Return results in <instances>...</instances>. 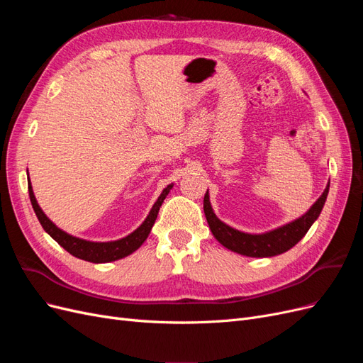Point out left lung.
Segmentation results:
<instances>
[{"mask_svg": "<svg viewBox=\"0 0 363 363\" xmlns=\"http://www.w3.org/2000/svg\"><path fill=\"white\" fill-rule=\"evenodd\" d=\"M328 188H330V183H327V188L324 189L323 195L312 204V207L303 216L296 218L295 221L286 225L274 228L267 233H244L223 223L221 219L213 213L211 200H208V191L204 195V215L208 227H211L212 235L216 238L218 242L224 245L225 248L248 257H272L281 255V252L291 250L294 245L300 242L303 236L307 233V230L312 227V224L316 221V218L320 216L324 203L327 200Z\"/></svg>", "mask_w": 363, "mask_h": 363, "instance_id": "left-lung-1", "label": "left lung"}]
</instances>
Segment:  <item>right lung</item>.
<instances>
[{"instance_id":"right-lung-1","label":"right lung","mask_w":363,"mask_h":363,"mask_svg":"<svg viewBox=\"0 0 363 363\" xmlns=\"http://www.w3.org/2000/svg\"><path fill=\"white\" fill-rule=\"evenodd\" d=\"M171 189H172V183L168 184L167 188L163 189V192L160 194L155 206L151 207V211H150L148 216L145 218V221L142 223L133 233H130L128 236H125L123 239L111 240V242H92V240H86V239H80V238H75L72 235H68L67 232H63V230H60L56 224H54L39 207V204L36 201V196H35V194H33L30 179H28L30 201L33 206V211H35L43 230H45V232L54 240H56L60 247L67 250L69 255L79 257L82 260H86V262H92V263H107V262L123 259V257L131 255V252L136 251L142 244H144L145 239L148 238V235L151 232L152 225H155L159 208H160L163 200L167 199V195L169 194Z\"/></svg>"}]
</instances>
